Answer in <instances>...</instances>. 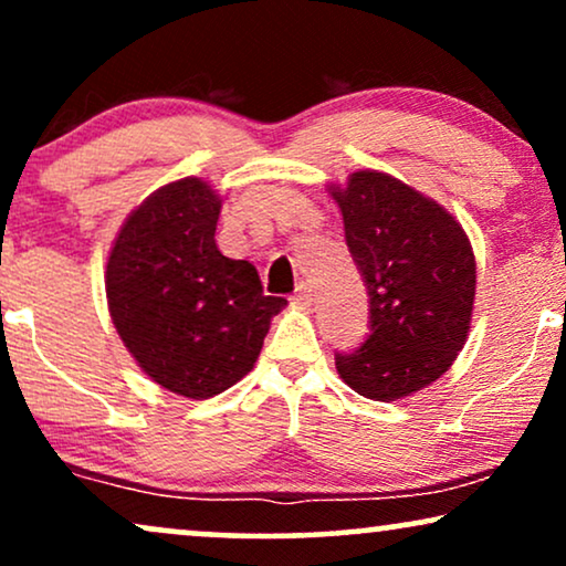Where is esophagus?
<instances>
[{
  "mask_svg": "<svg viewBox=\"0 0 566 566\" xmlns=\"http://www.w3.org/2000/svg\"><path fill=\"white\" fill-rule=\"evenodd\" d=\"M292 303L295 305H313V287L307 282H300L297 290L292 292Z\"/></svg>",
  "mask_w": 566,
  "mask_h": 566,
  "instance_id": "34e87169",
  "label": "esophagus"
}]
</instances>
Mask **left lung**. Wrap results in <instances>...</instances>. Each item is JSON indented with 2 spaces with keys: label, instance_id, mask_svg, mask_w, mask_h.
<instances>
[{
  "label": "left lung",
  "instance_id": "1",
  "mask_svg": "<svg viewBox=\"0 0 566 566\" xmlns=\"http://www.w3.org/2000/svg\"><path fill=\"white\" fill-rule=\"evenodd\" d=\"M332 196L368 290L370 332L336 353V370L357 395L395 402L447 374L468 339L473 248L452 213L384 171H355Z\"/></svg>",
  "mask_w": 566,
  "mask_h": 566
}]
</instances>
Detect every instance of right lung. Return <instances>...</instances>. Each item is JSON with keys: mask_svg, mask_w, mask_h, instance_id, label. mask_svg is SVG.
Instances as JSON below:
<instances>
[{"mask_svg": "<svg viewBox=\"0 0 566 566\" xmlns=\"http://www.w3.org/2000/svg\"><path fill=\"white\" fill-rule=\"evenodd\" d=\"M219 209L198 177L164 185L127 217L106 263L109 313L125 347L156 384L190 399L238 384L287 305L263 295L253 263L221 255Z\"/></svg>", "mask_w": 566, "mask_h": 566, "instance_id": "1", "label": "right lung"}]
</instances>
